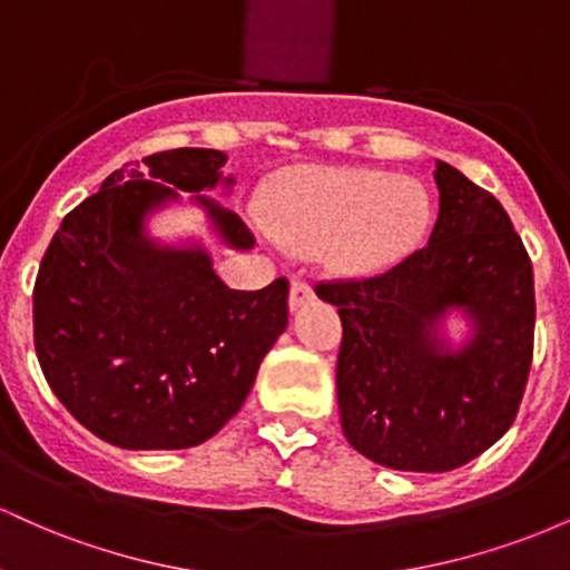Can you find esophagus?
Listing matches in <instances>:
<instances>
[{"instance_id":"obj_1","label":"esophagus","mask_w":570,"mask_h":570,"mask_svg":"<svg viewBox=\"0 0 570 570\" xmlns=\"http://www.w3.org/2000/svg\"><path fill=\"white\" fill-rule=\"evenodd\" d=\"M311 299H313L311 284H305V281L294 278L292 286H289V307H292V311H297V307H303L305 303H311Z\"/></svg>"}]
</instances>
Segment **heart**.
<instances>
[{"instance_id":"obj_1","label":"heart","mask_w":570,"mask_h":570,"mask_svg":"<svg viewBox=\"0 0 570 570\" xmlns=\"http://www.w3.org/2000/svg\"><path fill=\"white\" fill-rule=\"evenodd\" d=\"M267 217L286 246H324L335 271L370 273L423 238L431 198L417 179L377 168H303L276 187Z\"/></svg>"}]
</instances>
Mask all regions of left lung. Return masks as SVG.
Returning a JSON list of instances; mask_svg holds the SVG:
<instances>
[{
	"label": "left lung",
	"instance_id": "1",
	"mask_svg": "<svg viewBox=\"0 0 570 570\" xmlns=\"http://www.w3.org/2000/svg\"><path fill=\"white\" fill-rule=\"evenodd\" d=\"M429 244L362 281L316 284L337 305V404L345 440L399 472H450L512 426L533 358V267L488 189L436 160ZM473 332L455 350L443 318Z\"/></svg>",
	"mask_w": 570,
	"mask_h": 570
}]
</instances>
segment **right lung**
Here are the masks:
<instances>
[{
    "mask_svg": "<svg viewBox=\"0 0 570 570\" xmlns=\"http://www.w3.org/2000/svg\"><path fill=\"white\" fill-rule=\"evenodd\" d=\"M227 155L181 147L126 163L63 217L35 284V348L53 394L126 450L206 442L240 410L289 324V281L235 292L198 244L149 238V214L193 193L222 244L252 248L238 214L203 195L233 187Z\"/></svg>",
    "mask_w": 570,
    "mask_h": 570,
    "instance_id": "obj_1",
    "label": "right lung"
}]
</instances>
